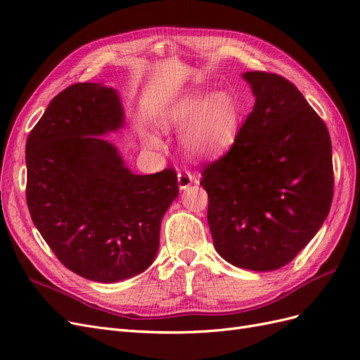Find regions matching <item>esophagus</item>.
Returning <instances> with one entry per match:
<instances>
[{
    "mask_svg": "<svg viewBox=\"0 0 360 360\" xmlns=\"http://www.w3.org/2000/svg\"><path fill=\"white\" fill-rule=\"evenodd\" d=\"M177 183H179L180 191H184L188 189L192 183H195V177L188 171H180L177 174Z\"/></svg>",
    "mask_w": 360,
    "mask_h": 360,
    "instance_id": "obj_1",
    "label": "esophagus"
}]
</instances>
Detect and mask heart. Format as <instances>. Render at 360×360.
Returning <instances> with one entry per match:
<instances>
[{
  "instance_id": "1",
  "label": "heart",
  "mask_w": 360,
  "mask_h": 360,
  "mask_svg": "<svg viewBox=\"0 0 360 360\" xmlns=\"http://www.w3.org/2000/svg\"><path fill=\"white\" fill-rule=\"evenodd\" d=\"M158 126L163 132L180 129V143L184 151L197 160L216 159L234 144L240 112L234 97L226 91L192 90L172 97L156 114ZM143 139L150 148H162L159 135L144 132Z\"/></svg>"
}]
</instances>
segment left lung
I'll use <instances>...</instances> for the list:
<instances>
[{
  "instance_id": "left-lung-1",
  "label": "left lung",
  "mask_w": 360,
  "mask_h": 360,
  "mask_svg": "<svg viewBox=\"0 0 360 360\" xmlns=\"http://www.w3.org/2000/svg\"><path fill=\"white\" fill-rule=\"evenodd\" d=\"M255 105L228 153L202 171L213 245L236 267L288 264L329 214L333 197L328 127L290 81L245 72Z\"/></svg>"
}]
</instances>
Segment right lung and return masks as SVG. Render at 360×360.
Here are the masks:
<instances>
[{"instance_id": "right-lung-1", "label": "right lung", "mask_w": 360, "mask_h": 360, "mask_svg": "<svg viewBox=\"0 0 360 360\" xmlns=\"http://www.w3.org/2000/svg\"><path fill=\"white\" fill-rule=\"evenodd\" d=\"M123 126L115 89L75 84L51 101L25 147L32 222L69 270L105 284L151 266L162 217L179 195L172 169L138 176L102 138Z\"/></svg>"}]
</instances>
